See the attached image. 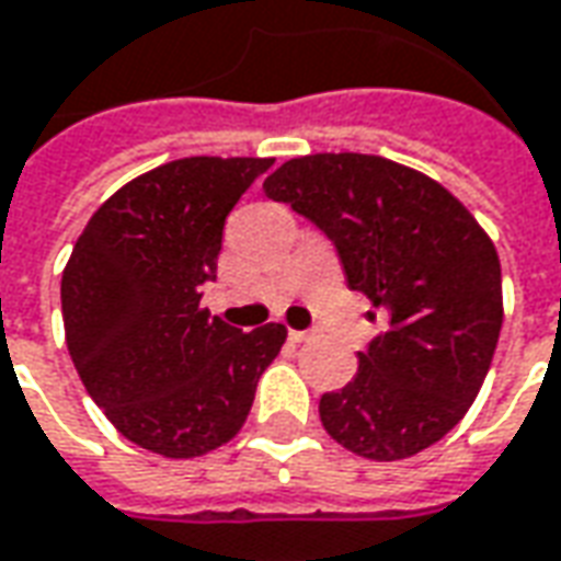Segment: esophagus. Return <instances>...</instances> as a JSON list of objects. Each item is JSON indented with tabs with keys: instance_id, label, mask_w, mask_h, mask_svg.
<instances>
[{
	"instance_id": "obj_1",
	"label": "esophagus",
	"mask_w": 561,
	"mask_h": 561,
	"mask_svg": "<svg viewBox=\"0 0 561 561\" xmlns=\"http://www.w3.org/2000/svg\"><path fill=\"white\" fill-rule=\"evenodd\" d=\"M288 337H291V341H295V344H307V341H312V334L310 331H288Z\"/></svg>"
}]
</instances>
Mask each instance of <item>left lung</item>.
Returning a JSON list of instances; mask_svg holds the SVG:
<instances>
[{
	"instance_id": "8db88e82",
	"label": "left lung",
	"mask_w": 561,
	"mask_h": 561,
	"mask_svg": "<svg viewBox=\"0 0 561 561\" xmlns=\"http://www.w3.org/2000/svg\"><path fill=\"white\" fill-rule=\"evenodd\" d=\"M337 245L346 282L387 319L356 377L319 399L346 451L390 463L457 426L482 390L504 322L491 236L439 181L368 152H312L264 181Z\"/></svg>"
}]
</instances>
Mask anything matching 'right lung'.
<instances>
[{"label":"right lung","mask_w":561,"mask_h":561,"mask_svg":"<svg viewBox=\"0 0 561 561\" xmlns=\"http://www.w3.org/2000/svg\"><path fill=\"white\" fill-rule=\"evenodd\" d=\"M273 159L186 156L137 174L91 215L60 279L67 350L128 442L190 460L242 430L288 331H239L202 307L232 205Z\"/></svg>","instance_id":"right-lung-1"}]
</instances>
